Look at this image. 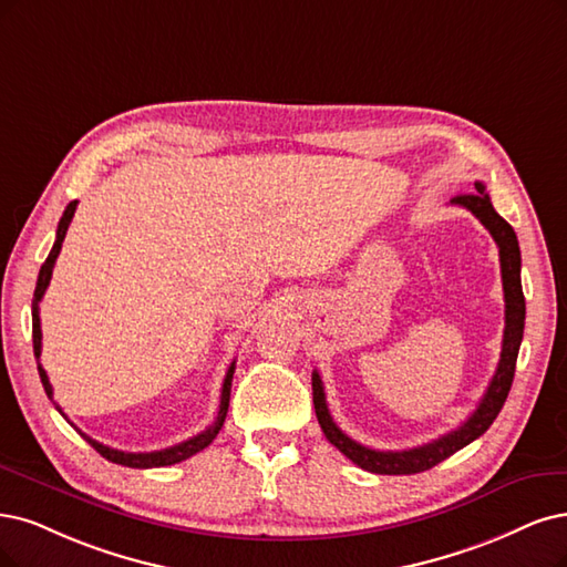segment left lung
Listing matches in <instances>:
<instances>
[{"mask_svg":"<svg viewBox=\"0 0 567 567\" xmlns=\"http://www.w3.org/2000/svg\"><path fill=\"white\" fill-rule=\"evenodd\" d=\"M451 203L467 207L470 213L488 228V234L499 247L502 289H505V337H502L499 362L484 396H481L478 406L472 411V415L463 425L434 439V442L425 446L409 451H375L350 439L337 423H333V417L327 409V396L320 373L312 371V404H316L318 423L324 436L329 439V444L337 446L354 465L373 474H417L432 470L434 465L442 463V460L451 457L455 451L465 449L493 425L499 409L505 406L514 381L516 358L523 341V324H526V299H523L520 289V249L516 234L514 228L495 213L491 196L486 194V186L481 182H474L472 194H460Z\"/></svg>","mask_w":567,"mask_h":567,"instance_id":"1","label":"left lung"}]
</instances>
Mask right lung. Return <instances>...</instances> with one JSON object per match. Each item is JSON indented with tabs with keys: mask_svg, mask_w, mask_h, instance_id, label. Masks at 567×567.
<instances>
[{
	"mask_svg": "<svg viewBox=\"0 0 567 567\" xmlns=\"http://www.w3.org/2000/svg\"><path fill=\"white\" fill-rule=\"evenodd\" d=\"M74 209H76V200H72L65 213H62L60 221H58V230H55V243L49 251L47 261L41 264V270H39V278H37V289H34V299H32V343H34V358L39 360L41 358V322H39V301L41 297H44V291L51 282V276H53V266H55V259L60 255L62 249V240H65V234L70 228V221L74 217ZM39 369V379H41V385H44L49 400H53V388L49 383V375L44 371V367L37 364ZM234 371H236V360L230 362L226 375H224V385H221V396H219V411H217V417L215 423L205 427L200 434L186 439V442L177 444V446H171V449H163V451H152V453H128V451H118V449H110L104 446L100 442H95V439H91L89 434H83L81 430H76L86 442L102 455L107 457L110 463H116V465H123V467H133V470H150V467H167V465H175V463H182V460L196 455L198 451H203L205 446L213 444V439L219 434L224 421H226V411H228V400H230V381H234ZM55 404V402H53ZM55 409L62 413V409L55 404ZM65 415V413H62ZM68 417V415H65Z\"/></svg>",
	"mask_w": 567,
	"mask_h": 567,
	"instance_id": "1",
	"label": "right lung"
}]
</instances>
